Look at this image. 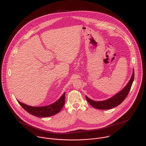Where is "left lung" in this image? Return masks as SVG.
Masks as SVG:
<instances>
[{
	"mask_svg": "<svg viewBox=\"0 0 146 146\" xmlns=\"http://www.w3.org/2000/svg\"><path fill=\"white\" fill-rule=\"evenodd\" d=\"M134 70L133 69L131 78L129 80V82L126 84V85L120 92H119L112 97L110 98L109 99L106 100L102 101H95L90 100L87 96H85V98L88 103L96 108L99 110H108L112 108L121 104L124 101L130 90L132 84L134 81Z\"/></svg>",
	"mask_w": 146,
	"mask_h": 146,
	"instance_id": "1",
	"label": "left lung"
}]
</instances>
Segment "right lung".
Masks as SVG:
<instances>
[{
	"mask_svg": "<svg viewBox=\"0 0 146 146\" xmlns=\"http://www.w3.org/2000/svg\"><path fill=\"white\" fill-rule=\"evenodd\" d=\"M17 101L24 110L32 115L38 117H49L58 113L62 110L65 102V93L57 101L45 106L34 107Z\"/></svg>",
	"mask_w": 146,
	"mask_h": 146,
	"instance_id": "obj_1",
	"label": "right lung"
}]
</instances>
